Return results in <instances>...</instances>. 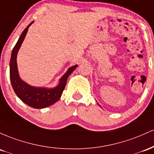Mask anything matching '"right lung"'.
Returning a JSON list of instances; mask_svg holds the SVG:
<instances>
[{
    "label": "right lung",
    "instance_id": "1",
    "mask_svg": "<svg viewBox=\"0 0 154 154\" xmlns=\"http://www.w3.org/2000/svg\"><path fill=\"white\" fill-rule=\"evenodd\" d=\"M32 22H33L29 24L28 26L24 30L12 50L11 60H10V79L14 91L23 103L32 108L41 109V108H47L60 100L66 86L68 76L77 68L78 65H75L70 67L68 71L65 72V75L60 79V83L58 85L53 89L34 87L23 82L19 76L17 56L19 49L25 39L29 27L32 25Z\"/></svg>",
    "mask_w": 154,
    "mask_h": 154
}]
</instances>
